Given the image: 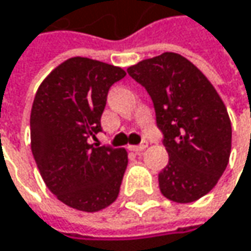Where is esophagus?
<instances>
[{"instance_id":"esophagus-1","label":"esophagus","mask_w":251,"mask_h":251,"mask_svg":"<svg viewBox=\"0 0 251 251\" xmlns=\"http://www.w3.org/2000/svg\"><path fill=\"white\" fill-rule=\"evenodd\" d=\"M147 147H148V144H147V142H142L141 145H132V147H129V150H130V151H135L136 154H141Z\"/></svg>"}]
</instances>
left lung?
<instances>
[{
    "label": "left lung",
    "mask_w": 251,
    "mask_h": 251,
    "mask_svg": "<svg viewBox=\"0 0 251 251\" xmlns=\"http://www.w3.org/2000/svg\"><path fill=\"white\" fill-rule=\"evenodd\" d=\"M154 103L169 164L158 175L161 193L190 203L209 193L226 172L231 154V121L209 79L175 52L127 68Z\"/></svg>",
    "instance_id": "1"
}]
</instances>
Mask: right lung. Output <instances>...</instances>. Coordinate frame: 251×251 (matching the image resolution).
<instances>
[{
    "label": "right lung",
    "instance_id": "obj_1",
    "mask_svg": "<svg viewBox=\"0 0 251 251\" xmlns=\"http://www.w3.org/2000/svg\"><path fill=\"white\" fill-rule=\"evenodd\" d=\"M121 67L75 56L39 85L30 113L31 152L48 189L65 205L97 212L112 205L127 166L125 148L90 144Z\"/></svg>",
    "mask_w": 251,
    "mask_h": 251
}]
</instances>
